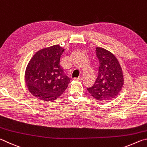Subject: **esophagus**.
Returning a JSON list of instances; mask_svg holds the SVG:
<instances>
[{"mask_svg": "<svg viewBox=\"0 0 147 147\" xmlns=\"http://www.w3.org/2000/svg\"><path fill=\"white\" fill-rule=\"evenodd\" d=\"M74 80L76 81H82V77H79L78 78H74Z\"/></svg>", "mask_w": 147, "mask_h": 147, "instance_id": "esophagus-1", "label": "esophagus"}]
</instances>
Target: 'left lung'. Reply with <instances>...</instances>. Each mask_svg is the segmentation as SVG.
<instances>
[{
  "label": "left lung",
  "instance_id": "obj_1",
  "mask_svg": "<svg viewBox=\"0 0 147 147\" xmlns=\"http://www.w3.org/2000/svg\"><path fill=\"white\" fill-rule=\"evenodd\" d=\"M100 66L95 83L88 88L94 98L100 101L112 100L120 93L124 85L123 73L118 59L111 52L96 47Z\"/></svg>",
  "mask_w": 147,
  "mask_h": 147
}]
</instances>
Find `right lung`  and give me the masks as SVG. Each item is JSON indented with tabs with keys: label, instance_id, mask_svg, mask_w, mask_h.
I'll return each instance as SVG.
<instances>
[{
	"label": "right lung",
	"instance_id": "1",
	"mask_svg": "<svg viewBox=\"0 0 147 147\" xmlns=\"http://www.w3.org/2000/svg\"><path fill=\"white\" fill-rule=\"evenodd\" d=\"M65 49L59 45L36 52L27 65L24 80L32 95L42 101H54L67 88L70 78L64 74L60 59Z\"/></svg>",
	"mask_w": 147,
	"mask_h": 147
}]
</instances>
